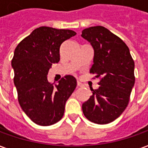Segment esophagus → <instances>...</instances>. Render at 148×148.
Returning <instances> with one entry per match:
<instances>
[{"instance_id": "34e87169", "label": "esophagus", "mask_w": 148, "mask_h": 148, "mask_svg": "<svg viewBox=\"0 0 148 148\" xmlns=\"http://www.w3.org/2000/svg\"><path fill=\"white\" fill-rule=\"evenodd\" d=\"M77 86H78V87H82V86H83V84H81L79 81H77Z\"/></svg>"}]
</instances>
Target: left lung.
<instances>
[{"label": "left lung", "mask_w": 148, "mask_h": 148, "mask_svg": "<svg viewBox=\"0 0 148 148\" xmlns=\"http://www.w3.org/2000/svg\"><path fill=\"white\" fill-rule=\"evenodd\" d=\"M94 50L93 64L90 74L99 78V88L82 109L85 117L98 125L116 120L129 104L134 85V61L130 49L122 39L102 26L85 28L81 35Z\"/></svg>", "instance_id": "left-lung-1"}]
</instances>
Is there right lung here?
Masks as SVG:
<instances>
[{
    "label": "right lung",
    "instance_id": "obj_1",
    "mask_svg": "<svg viewBox=\"0 0 148 148\" xmlns=\"http://www.w3.org/2000/svg\"><path fill=\"white\" fill-rule=\"evenodd\" d=\"M76 33L69 29L40 27L23 39L14 50L11 65L21 108L35 124L49 126L61 120L66 101L76 88L72 75L51 84L47 75L60 61V45Z\"/></svg>",
    "mask_w": 148,
    "mask_h": 148
}]
</instances>
